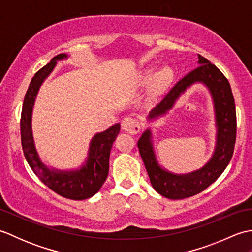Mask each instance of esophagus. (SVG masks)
I'll return each instance as SVG.
<instances>
[{"label": "esophagus", "instance_id": "esophagus-1", "mask_svg": "<svg viewBox=\"0 0 252 252\" xmlns=\"http://www.w3.org/2000/svg\"><path fill=\"white\" fill-rule=\"evenodd\" d=\"M121 127L122 130L127 133H132V134H136V133L140 132V122L136 119H133V118L126 117L121 121Z\"/></svg>", "mask_w": 252, "mask_h": 252}]
</instances>
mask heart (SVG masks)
I'll use <instances>...</instances> for the list:
<instances>
[{
    "label": "heart",
    "mask_w": 252,
    "mask_h": 252,
    "mask_svg": "<svg viewBox=\"0 0 252 252\" xmlns=\"http://www.w3.org/2000/svg\"><path fill=\"white\" fill-rule=\"evenodd\" d=\"M174 79V70L169 63L160 66L155 72V66L143 68L134 77V84L136 87H144L149 83V93L156 96L167 89Z\"/></svg>",
    "instance_id": "heart-1"
}]
</instances>
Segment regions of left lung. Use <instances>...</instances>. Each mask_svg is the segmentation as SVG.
<instances>
[{
    "mask_svg": "<svg viewBox=\"0 0 252 252\" xmlns=\"http://www.w3.org/2000/svg\"><path fill=\"white\" fill-rule=\"evenodd\" d=\"M195 70L180 80L147 116L148 122L157 121L173 108L176 101L194 84H202L211 96L215 112L216 142L213 153L201 168L189 173H174L159 163L155 153L151 127L143 132L137 146L154 189L169 199H183L199 194L220 176L233 156L236 141V108L227 79L219 69L198 55Z\"/></svg>",
    "mask_w": 252,
    "mask_h": 252,
    "instance_id": "1",
    "label": "left lung"
}]
</instances>
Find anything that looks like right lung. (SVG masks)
<instances>
[{
  "label": "right lung",
  "instance_id": "right-lung-1",
  "mask_svg": "<svg viewBox=\"0 0 252 252\" xmlns=\"http://www.w3.org/2000/svg\"><path fill=\"white\" fill-rule=\"evenodd\" d=\"M67 58H69L67 54L55 56L32 78L21 110V145L30 168L49 189L69 199L83 200L94 196L107 179L110 151L120 132V123H116L103 132L95 133L90 141L87 158L76 169H57L42 160L32 131V112L41 85L54 70L57 62Z\"/></svg>",
  "mask_w": 252,
  "mask_h": 252
}]
</instances>
